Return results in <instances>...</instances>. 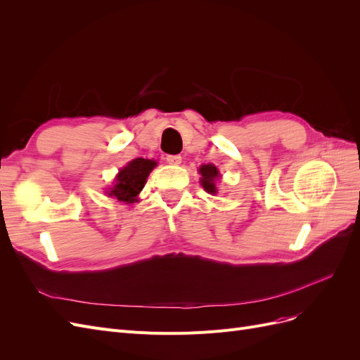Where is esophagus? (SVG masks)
Instances as JSON below:
<instances>
[{
	"instance_id": "1",
	"label": "esophagus",
	"mask_w": 360,
	"mask_h": 360,
	"mask_svg": "<svg viewBox=\"0 0 360 360\" xmlns=\"http://www.w3.org/2000/svg\"><path fill=\"white\" fill-rule=\"evenodd\" d=\"M167 162L169 165H180L181 163V156L180 155H168L167 156Z\"/></svg>"
}]
</instances>
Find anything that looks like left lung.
Wrapping results in <instances>:
<instances>
[{"label": "left lung", "mask_w": 360, "mask_h": 360, "mask_svg": "<svg viewBox=\"0 0 360 360\" xmlns=\"http://www.w3.org/2000/svg\"><path fill=\"white\" fill-rule=\"evenodd\" d=\"M200 174H201V186L204 188V191H207L209 193L214 195L217 193V188H216V180L221 177L219 171L212 163H207V165L200 167Z\"/></svg>", "instance_id": "left-lung-1"}]
</instances>
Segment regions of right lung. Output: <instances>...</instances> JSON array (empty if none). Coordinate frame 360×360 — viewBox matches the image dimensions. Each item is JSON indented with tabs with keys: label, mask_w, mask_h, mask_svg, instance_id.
I'll return each instance as SVG.
<instances>
[{
	"label": "right lung",
	"mask_w": 360,
	"mask_h": 360,
	"mask_svg": "<svg viewBox=\"0 0 360 360\" xmlns=\"http://www.w3.org/2000/svg\"><path fill=\"white\" fill-rule=\"evenodd\" d=\"M158 165L156 160L138 158L129 162L124 168L120 169L115 177V184L108 192V197H114L115 200L132 204L138 201V193L143 191L144 184L148 179V174Z\"/></svg>",
	"instance_id": "add662e5"
}]
</instances>
